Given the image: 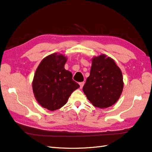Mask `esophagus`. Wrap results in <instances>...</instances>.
<instances>
[{
	"label": "esophagus",
	"instance_id": "1",
	"mask_svg": "<svg viewBox=\"0 0 152 152\" xmlns=\"http://www.w3.org/2000/svg\"><path fill=\"white\" fill-rule=\"evenodd\" d=\"M79 84H80V88H83V85H84V82H80V83H79Z\"/></svg>",
	"mask_w": 152,
	"mask_h": 152
}]
</instances>
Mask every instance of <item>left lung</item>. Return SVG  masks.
I'll use <instances>...</instances> for the list:
<instances>
[{
	"label": "left lung",
	"instance_id": "obj_1",
	"mask_svg": "<svg viewBox=\"0 0 152 152\" xmlns=\"http://www.w3.org/2000/svg\"><path fill=\"white\" fill-rule=\"evenodd\" d=\"M124 82L121 70L114 61L104 55L94 57L90 75L83 87V91L93 106L108 108L118 101Z\"/></svg>",
	"mask_w": 152,
	"mask_h": 152
}]
</instances>
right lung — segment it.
Listing matches in <instances>:
<instances>
[{"instance_id":"right-lung-1","label":"right lung","mask_w":152,"mask_h":152,"mask_svg":"<svg viewBox=\"0 0 152 152\" xmlns=\"http://www.w3.org/2000/svg\"><path fill=\"white\" fill-rule=\"evenodd\" d=\"M66 58L53 53L41 61L35 72L33 89L35 98L42 107L56 110L66 104L74 90L80 88L72 74L64 69Z\"/></svg>"}]
</instances>
